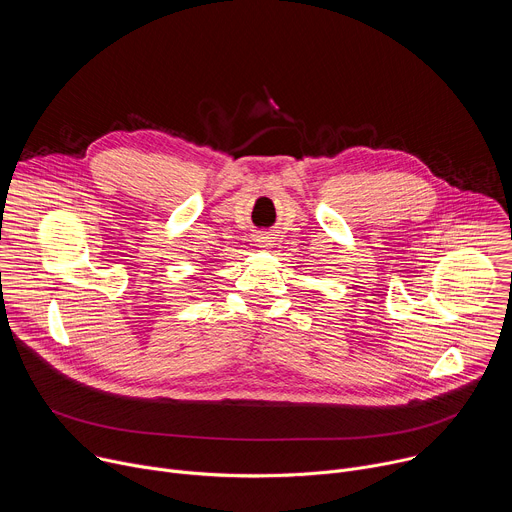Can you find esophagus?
Segmentation results:
<instances>
[{"label":"esophagus","mask_w":512,"mask_h":512,"mask_svg":"<svg viewBox=\"0 0 512 512\" xmlns=\"http://www.w3.org/2000/svg\"><path fill=\"white\" fill-rule=\"evenodd\" d=\"M255 243H257V247H261V249H271V247L275 245L273 237H271V235H267V233L257 235V237H255Z\"/></svg>","instance_id":"esophagus-1"}]
</instances>
